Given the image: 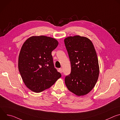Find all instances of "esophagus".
Wrapping results in <instances>:
<instances>
[{
    "label": "esophagus",
    "mask_w": 120,
    "mask_h": 120,
    "mask_svg": "<svg viewBox=\"0 0 120 120\" xmlns=\"http://www.w3.org/2000/svg\"><path fill=\"white\" fill-rule=\"evenodd\" d=\"M59 71L60 73H62V72H63V69H62V68H59Z\"/></svg>",
    "instance_id": "esophagus-1"
}]
</instances>
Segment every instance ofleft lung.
Wrapping results in <instances>:
<instances>
[{"label": "left lung", "instance_id": "8db88e82", "mask_svg": "<svg viewBox=\"0 0 120 120\" xmlns=\"http://www.w3.org/2000/svg\"><path fill=\"white\" fill-rule=\"evenodd\" d=\"M71 65L70 75L65 83L70 92L78 96L89 93L94 87L99 74L98 60L92 41L75 36L64 40Z\"/></svg>", "mask_w": 120, "mask_h": 120}]
</instances>
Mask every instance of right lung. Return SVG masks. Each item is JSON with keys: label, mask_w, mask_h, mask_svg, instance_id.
Wrapping results in <instances>:
<instances>
[{"label": "right lung", "mask_w": 120, "mask_h": 120, "mask_svg": "<svg viewBox=\"0 0 120 120\" xmlns=\"http://www.w3.org/2000/svg\"><path fill=\"white\" fill-rule=\"evenodd\" d=\"M58 41L44 36H33L23 44L19 57V70L26 86L35 93L50 88L61 77L55 68L52 52Z\"/></svg>", "instance_id": "1"}]
</instances>
